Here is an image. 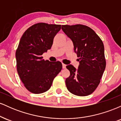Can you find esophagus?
<instances>
[{"label": "esophagus", "instance_id": "34e87169", "mask_svg": "<svg viewBox=\"0 0 121 121\" xmlns=\"http://www.w3.org/2000/svg\"><path fill=\"white\" fill-rule=\"evenodd\" d=\"M62 68H63V69L66 68V65L64 64H63V63L62 64Z\"/></svg>", "mask_w": 121, "mask_h": 121}]
</instances>
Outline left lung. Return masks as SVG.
Here are the masks:
<instances>
[{
	"label": "left lung",
	"instance_id": "1",
	"mask_svg": "<svg viewBox=\"0 0 121 121\" xmlns=\"http://www.w3.org/2000/svg\"><path fill=\"white\" fill-rule=\"evenodd\" d=\"M61 28L73 41L80 61L77 70L72 65L66 66L70 71L65 80L66 87L74 95H89L99 85L106 67L103 42L91 28L85 25H62Z\"/></svg>",
	"mask_w": 121,
	"mask_h": 121
}]
</instances>
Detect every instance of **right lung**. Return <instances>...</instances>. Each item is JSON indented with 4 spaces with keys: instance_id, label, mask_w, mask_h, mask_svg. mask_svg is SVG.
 <instances>
[{
    "instance_id": "right-lung-1",
    "label": "right lung",
    "mask_w": 121,
    "mask_h": 121,
    "mask_svg": "<svg viewBox=\"0 0 121 121\" xmlns=\"http://www.w3.org/2000/svg\"><path fill=\"white\" fill-rule=\"evenodd\" d=\"M61 25L38 23L29 27L21 37L16 51L17 71L30 92L40 94L49 89L62 69L61 62L43 59V53L51 48Z\"/></svg>"
}]
</instances>
